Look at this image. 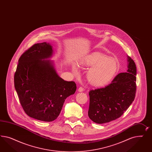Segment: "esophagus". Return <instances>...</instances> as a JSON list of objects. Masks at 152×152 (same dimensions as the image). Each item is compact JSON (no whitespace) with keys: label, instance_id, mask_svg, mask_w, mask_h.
Returning <instances> with one entry per match:
<instances>
[{"label":"esophagus","instance_id":"obj_1","mask_svg":"<svg viewBox=\"0 0 152 152\" xmlns=\"http://www.w3.org/2000/svg\"><path fill=\"white\" fill-rule=\"evenodd\" d=\"M83 88L82 87H80V88H78V92H83Z\"/></svg>","mask_w":152,"mask_h":152}]
</instances>
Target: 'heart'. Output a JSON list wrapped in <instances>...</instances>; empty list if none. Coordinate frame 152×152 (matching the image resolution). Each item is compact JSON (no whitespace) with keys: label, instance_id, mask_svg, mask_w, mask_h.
<instances>
[{"label":"heart","instance_id":"b5f03b06","mask_svg":"<svg viewBox=\"0 0 152 152\" xmlns=\"http://www.w3.org/2000/svg\"><path fill=\"white\" fill-rule=\"evenodd\" d=\"M83 66L90 67L87 73L88 82L95 86H102L110 83L118 70V64L115 58L107 57L97 52L86 56L81 62ZM75 71L77 68L74 67Z\"/></svg>","mask_w":152,"mask_h":152}]
</instances>
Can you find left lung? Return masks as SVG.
Listing matches in <instances>:
<instances>
[{
	"label": "left lung",
	"instance_id": "obj_1",
	"mask_svg": "<svg viewBox=\"0 0 152 152\" xmlns=\"http://www.w3.org/2000/svg\"><path fill=\"white\" fill-rule=\"evenodd\" d=\"M126 72L118 74L110 84L89 92L88 115L97 124H104L120 118L134 101L136 92L137 68L128 56Z\"/></svg>",
	"mask_w": 152,
	"mask_h": 152
}]
</instances>
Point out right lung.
<instances>
[{"label":"right lung","mask_w":152,"mask_h":152,"mask_svg":"<svg viewBox=\"0 0 152 152\" xmlns=\"http://www.w3.org/2000/svg\"><path fill=\"white\" fill-rule=\"evenodd\" d=\"M52 46L37 43L24 52L14 74V87L25 113L35 119L50 122L60 115L64 101L75 94L76 85L60 77L56 71Z\"/></svg>","instance_id":"obj_1"}]
</instances>
